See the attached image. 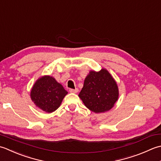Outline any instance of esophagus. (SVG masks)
Returning a JSON list of instances; mask_svg holds the SVG:
<instances>
[{"label": "esophagus", "instance_id": "34e87169", "mask_svg": "<svg viewBox=\"0 0 161 161\" xmlns=\"http://www.w3.org/2000/svg\"><path fill=\"white\" fill-rule=\"evenodd\" d=\"M78 91V90L77 89V88H76V89H69V92L71 93H77Z\"/></svg>", "mask_w": 161, "mask_h": 161}]
</instances>
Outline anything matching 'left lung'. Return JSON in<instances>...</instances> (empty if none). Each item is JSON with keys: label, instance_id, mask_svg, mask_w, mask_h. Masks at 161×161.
Returning a JSON list of instances; mask_svg holds the SVG:
<instances>
[{"label": "left lung", "instance_id": "obj_1", "mask_svg": "<svg viewBox=\"0 0 161 161\" xmlns=\"http://www.w3.org/2000/svg\"><path fill=\"white\" fill-rule=\"evenodd\" d=\"M78 97L91 111L104 113L114 106L119 97V90L110 74L102 69L97 72L90 71Z\"/></svg>", "mask_w": 161, "mask_h": 161}]
</instances>
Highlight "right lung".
I'll return each instance as SVG.
<instances>
[{"mask_svg":"<svg viewBox=\"0 0 161 161\" xmlns=\"http://www.w3.org/2000/svg\"><path fill=\"white\" fill-rule=\"evenodd\" d=\"M67 93L53 77L44 76L35 83L31 92V98L37 108L51 113L60 107Z\"/></svg>","mask_w":161,"mask_h":161,"instance_id":"obj_1","label":"right lung"}]
</instances>
